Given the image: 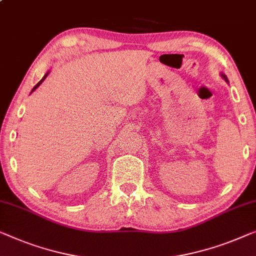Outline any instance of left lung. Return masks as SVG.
Returning <instances> with one entry per match:
<instances>
[{
    "instance_id": "left-lung-1",
    "label": "left lung",
    "mask_w": 256,
    "mask_h": 256,
    "mask_svg": "<svg viewBox=\"0 0 256 256\" xmlns=\"http://www.w3.org/2000/svg\"><path fill=\"white\" fill-rule=\"evenodd\" d=\"M222 77H223V78H224L225 80H226V82H228V77H226V76H225V75H224V74H222Z\"/></svg>"
}]
</instances>
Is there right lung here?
I'll return each instance as SVG.
<instances>
[{"label":"right lung","instance_id":"1","mask_svg":"<svg viewBox=\"0 0 256 256\" xmlns=\"http://www.w3.org/2000/svg\"><path fill=\"white\" fill-rule=\"evenodd\" d=\"M48 74H50V72H46V74H45V76H44V77H42V80H39V83H38V84H36V86L32 88V91H31V92H33V91H34V90H36V88H38V86H39V85H40V84H42V83L44 82V80H45V78H46V77L48 76Z\"/></svg>","mask_w":256,"mask_h":256}]
</instances>
